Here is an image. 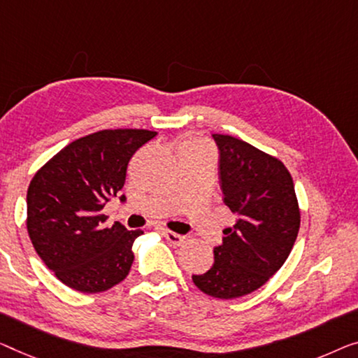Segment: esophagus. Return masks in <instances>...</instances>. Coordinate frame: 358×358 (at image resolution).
I'll return each mask as SVG.
<instances>
[{
  "instance_id": "esophagus-1",
  "label": "esophagus",
  "mask_w": 358,
  "mask_h": 358,
  "mask_svg": "<svg viewBox=\"0 0 358 358\" xmlns=\"http://www.w3.org/2000/svg\"><path fill=\"white\" fill-rule=\"evenodd\" d=\"M162 236L167 239L169 243H172L173 246H180V244L185 241V236H181V234H178V233L169 231V230H162Z\"/></svg>"
}]
</instances>
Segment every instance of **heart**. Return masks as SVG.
<instances>
[{"label": "heart", "instance_id": "1", "mask_svg": "<svg viewBox=\"0 0 358 358\" xmlns=\"http://www.w3.org/2000/svg\"><path fill=\"white\" fill-rule=\"evenodd\" d=\"M193 146H194V145H193Z\"/></svg>", "mask_w": 358, "mask_h": 358}]
</instances>
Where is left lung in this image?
<instances>
[{
	"mask_svg": "<svg viewBox=\"0 0 358 358\" xmlns=\"http://www.w3.org/2000/svg\"><path fill=\"white\" fill-rule=\"evenodd\" d=\"M218 146L223 202L236 215L213 248V265L193 275L202 292L236 299L264 286L294 246L301 212L291 173L278 159L230 135H212Z\"/></svg>",
	"mask_w": 358,
	"mask_h": 358,
	"instance_id": "obj_1",
	"label": "left lung"
}]
</instances>
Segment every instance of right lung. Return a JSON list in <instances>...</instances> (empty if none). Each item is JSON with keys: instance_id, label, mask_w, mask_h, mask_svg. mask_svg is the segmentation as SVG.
Wrapping results in <instances>:
<instances>
[{"instance_id": "right-lung-1", "label": "right lung", "mask_w": 358, "mask_h": 358, "mask_svg": "<svg viewBox=\"0 0 358 358\" xmlns=\"http://www.w3.org/2000/svg\"><path fill=\"white\" fill-rule=\"evenodd\" d=\"M149 130H101L72 141L35 173L27 191V230L57 280L80 292H103L125 280L141 230L104 228L106 202L127 197V165L156 136Z\"/></svg>"}]
</instances>
